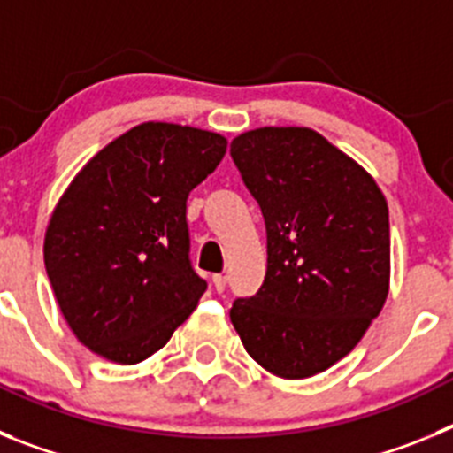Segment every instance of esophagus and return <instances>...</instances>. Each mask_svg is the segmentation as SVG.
<instances>
[{
  "instance_id": "34e87169",
  "label": "esophagus",
  "mask_w": 453,
  "mask_h": 453,
  "mask_svg": "<svg viewBox=\"0 0 453 453\" xmlns=\"http://www.w3.org/2000/svg\"><path fill=\"white\" fill-rule=\"evenodd\" d=\"M213 286L218 292H224V288H226V276L224 274H213Z\"/></svg>"
}]
</instances>
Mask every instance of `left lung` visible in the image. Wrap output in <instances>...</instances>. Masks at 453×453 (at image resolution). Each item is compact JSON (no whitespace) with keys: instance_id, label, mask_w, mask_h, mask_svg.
Wrapping results in <instances>:
<instances>
[{"instance_id":"left-lung-1","label":"left lung","mask_w":453,"mask_h":453,"mask_svg":"<svg viewBox=\"0 0 453 453\" xmlns=\"http://www.w3.org/2000/svg\"><path fill=\"white\" fill-rule=\"evenodd\" d=\"M231 156L261 206L267 272L231 324L247 354L281 379H308L345 358L390 290V222L363 165L308 127L235 135Z\"/></svg>"}]
</instances>
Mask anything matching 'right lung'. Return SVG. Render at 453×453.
<instances>
[{"mask_svg":"<svg viewBox=\"0 0 453 453\" xmlns=\"http://www.w3.org/2000/svg\"><path fill=\"white\" fill-rule=\"evenodd\" d=\"M226 138L142 122L77 172L45 231V267L79 342L135 365L181 326L206 281L188 261L186 202L219 165Z\"/></svg>","mask_w":453,"mask_h":453,"instance_id":"obj_1","label":"right lung"}]
</instances>
